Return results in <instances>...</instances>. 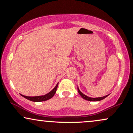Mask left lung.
Instances as JSON below:
<instances>
[{"label":"left lung","instance_id":"obj_1","mask_svg":"<svg viewBox=\"0 0 133 133\" xmlns=\"http://www.w3.org/2000/svg\"><path fill=\"white\" fill-rule=\"evenodd\" d=\"M77 91H78L79 94H80L82 98L84 99H86L87 101H101L104 99V98H106L107 96H108V95H106L105 96H103V97H90L86 96L85 94H84L83 93L81 92L78 87H77Z\"/></svg>","mask_w":133,"mask_h":133}]
</instances>
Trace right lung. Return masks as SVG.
Wrapping results in <instances>:
<instances>
[{
  "instance_id": "add662e5",
  "label": "right lung",
  "mask_w": 133,
  "mask_h": 133,
  "mask_svg": "<svg viewBox=\"0 0 133 133\" xmlns=\"http://www.w3.org/2000/svg\"><path fill=\"white\" fill-rule=\"evenodd\" d=\"M58 84H57L56 87L53 89L51 92H49L47 94H45L44 96H34V97H30V96H24L22 94H21L22 97H25V99H27L31 101H34V102H41V101H47L50 99L52 98V97L54 96L55 94V93L56 92V90H57V86H58Z\"/></svg>"
}]
</instances>
